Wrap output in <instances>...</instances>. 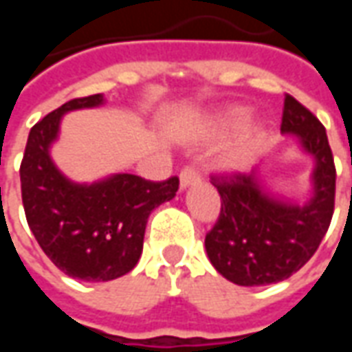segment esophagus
Wrapping results in <instances>:
<instances>
[{
	"label": "esophagus",
	"instance_id": "esophagus-1",
	"mask_svg": "<svg viewBox=\"0 0 352 352\" xmlns=\"http://www.w3.org/2000/svg\"><path fill=\"white\" fill-rule=\"evenodd\" d=\"M199 181H201V177H199V173L196 171V168H192V166L184 168L183 171H181V175H179L181 190H186V188H190V186H196V184H199Z\"/></svg>",
	"mask_w": 352,
	"mask_h": 352
}]
</instances>
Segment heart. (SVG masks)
Segmentation results:
<instances>
[{"label":"heart","instance_id":"1","mask_svg":"<svg viewBox=\"0 0 352 352\" xmlns=\"http://www.w3.org/2000/svg\"><path fill=\"white\" fill-rule=\"evenodd\" d=\"M249 109L241 105L226 107L217 111L209 120H207L206 133L204 139L207 141H221L226 139L237 130H241L247 120H249ZM245 126V125H244ZM265 138L264 122H251L243 129V131L236 138V141L222 153L221 168L226 173H241L251 166L252 158L258 153L260 145Z\"/></svg>","mask_w":352,"mask_h":352}]
</instances>
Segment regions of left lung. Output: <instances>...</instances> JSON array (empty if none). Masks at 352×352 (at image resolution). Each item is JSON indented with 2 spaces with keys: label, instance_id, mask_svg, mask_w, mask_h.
<instances>
[{
  "label": "left lung",
  "instance_id": "8db88e82",
  "mask_svg": "<svg viewBox=\"0 0 352 352\" xmlns=\"http://www.w3.org/2000/svg\"><path fill=\"white\" fill-rule=\"evenodd\" d=\"M280 133L313 162L307 199L275 192L260 168L214 181L222 207L206 251L214 270L239 287L288 279L315 254L332 221L336 168L324 126L287 96Z\"/></svg>",
  "mask_w": 352,
  "mask_h": 352
}]
</instances>
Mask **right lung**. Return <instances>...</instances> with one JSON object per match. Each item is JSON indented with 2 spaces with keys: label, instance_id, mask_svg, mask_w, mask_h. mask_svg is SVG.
I'll use <instances>...</instances> for the list:
<instances>
[{
  "label": "right lung",
  "instance_id": "add662e5",
  "mask_svg": "<svg viewBox=\"0 0 352 352\" xmlns=\"http://www.w3.org/2000/svg\"><path fill=\"white\" fill-rule=\"evenodd\" d=\"M105 103L94 94L64 103L35 124L20 166L22 204L43 252L73 279L103 283L131 272L141 258L153 209L175 198L179 179L151 183L131 173H111L77 183L52 160L62 118Z\"/></svg>",
  "mask_w": 352,
  "mask_h": 352
}]
</instances>
